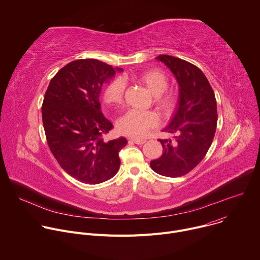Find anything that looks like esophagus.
Here are the masks:
<instances>
[{
	"label": "esophagus",
	"instance_id": "34e87169",
	"mask_svg": "<svg viewBox=\"0 0 260 260\" xmlns=\"http://www.w3.org/2000/svg\"><path fill=\"white\" fill-rule=\"evenodd\" d=\"M129 142H133L135 144H138V145H143L146 140H139V139H129Z\"/></svg>",
	"mask_w": 260,
	"mask_h": 260
}]
</instances>
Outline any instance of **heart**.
I'll list each match as a JSON object with an SVG mask.
<instances>
[{
  "mask_svg": "<svg viewBox=\"0 0 260 260\" xmlns=\"http://www.w3.org/2000/svg\"><path fill=\"white\" fill-rule=\"evenodd\" d=\"M154 96V104L162 114H169L175 107V95L166 92L168 79L164 73L158 70H149L142 73L138 78ZM125 84L122 79L117 78L111 82L105 89L104 101L111 106H118L123 101ZM158 122L155 113L151 111L141 112L137 110H129L117 121L118 131L133 138H142L151 127Z\"/></svg>",
  "mask_w": 260,
  "mask_h": 260,
  "instance_id": "obj_1",
  "label": "heart"
}]
</instances>
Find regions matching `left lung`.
<instances>
[{
	"label": "left lung",
	"instance_id": "obj_1",
	"mask_svg": "<svg viewBox=\"0 0 260 260\" xmlns=\"http://www.w3.org/2000/svg\"><path fill=\"white\" fill-rule=\"evenodd\" d=\"M175 76L179 94L175 114L162 131L176 134L160 143L162 155L150 162L151 169L166 177H180L194 169L205 157L217 125V104L205 74L194 64L168 54L156 57Z\"/></svg>",
	"mask_w": 260,
	"mask_h": 260
}]
</instances>
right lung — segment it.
Segmentation results:
<instances>
[{
  "label": "right lung",
  "mask_w": 260,
  "mask_h": 260,
  "mask_svg": "<svg viewBox=\"0 0 260 260\" xmlns=\"http://www.w3.org/2000/svg\"><path fill=\"white\" fill-rule=\"evenodd\" d=\"M122 71L98 59H77L56 73L45 92L42 119L48 146L59 166L80 182L99 184L119 170L118 154L127 141L102 139L113 124L102 113L100 93Z\"/></svg>",
  "instance_id": "obj_1"
}]
</instances>
